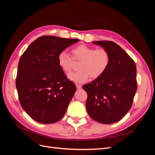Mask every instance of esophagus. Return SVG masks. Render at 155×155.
Segmentation results:
<instances>
[{
	"mask_svg": "<svg viewBox=\"0 0 155 155\" xmlns=\"http://www.w3.org/2000/svg\"><path fill=\"white\" fill-rule=\"evenodd\" d=\"M76 88H78V89H80L81 88V85H79V84H76Z\"/></svg>",
	"mask_w": 155,
	"mask_h": 155,
	"instance_id": "obj_1",
	"label": "esophagus"
}]
</instances>
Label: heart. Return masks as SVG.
I'll return each mask as SVG.
<instances>
[{"mask_svg":"<svg viewBox=\"0 0 155 155\" xmlns=\"http://www.w3.org/2000/svg\"><path fill=\"white\" fill-rule=\"evenodd\" d=\"M72 58L65 52L61 51L58 56V63L63 71L69 74L73 68L74 61L80 62L79 71L68 75L72 81L82 83L89 78L97 79L104 74L109 66L110 56L107 50L91 47L86 45H79L71 50Z\"/></svg>","mask_w":155,"mask_h":155,"instance_id":"obj_1","label":"heart"}]
</instances>
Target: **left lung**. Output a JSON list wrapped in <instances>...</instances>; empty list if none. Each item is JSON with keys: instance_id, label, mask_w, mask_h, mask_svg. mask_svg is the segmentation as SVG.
<instances>
[{"instance_id": "8db88e82", "label": "left lung", "mask_w": 155, "mask_h": 155, "mask_svg": "<svg viewBox=\"0 0 155 155\" xmlns=\"http://www.w3.org/2000/svg\"><path fill=\"white\" fill-rule=\"evenodd\" d=\"M92 43L109 51L110 61L101 77L83 86L87 93V110L97 122L114 124L123 118L132 106L137 90V67L133 59L114 42Z\"/></svg>"}]
</instances>
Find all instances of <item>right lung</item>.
<instances>
[{
  "instance_id": "right-lung-1",
  "label": "right lung",
  "mask_w": 155,
  "mask_h": 155,
  "mask_svg": "<svg viewBox=\"0 0 155 155\" xmlns=\"http://www.w3.org/2000/svg\"><path fill=\"white\" fill-rule=\"evenodd\" d=\"M76 39L44 35L30 45L18 64L16 88L22 109L40 124L64 116L76 91L58 63V56Z\"/></svg>"
}]
</instances>
